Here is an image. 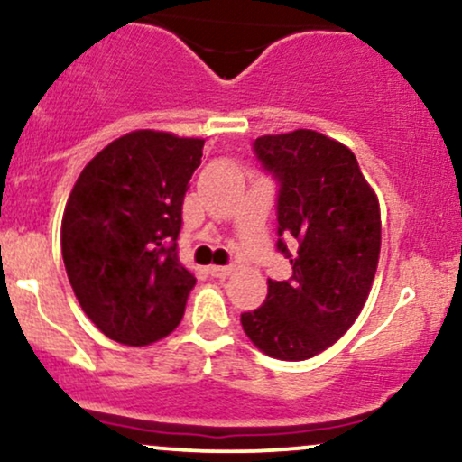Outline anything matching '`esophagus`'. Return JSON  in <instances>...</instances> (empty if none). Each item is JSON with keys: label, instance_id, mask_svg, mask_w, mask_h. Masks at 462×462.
<instances>
[{"label": "esophagus", "instance_id": "1", "mask_svg": "<svg viewBox=\"0 0 462 462\" xmlns=\"http://www.w3.org/2000/svg\"><path fill=\"white\" fill-rule=\"evenodd\" d=\"M206 272L213 275V278H226V275H230L232 267H224V264H210Z\"/></svg>", "mask_w": 462, "mask_h": 462}]
</instances>
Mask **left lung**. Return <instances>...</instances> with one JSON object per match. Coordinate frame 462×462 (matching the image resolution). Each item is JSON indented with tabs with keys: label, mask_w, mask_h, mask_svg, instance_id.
Segmentation results:
<instances>
[{
	"label": "left lung",
	"mask_w": 462,
	"mask_h": 462,
	"mask_svg": "<svg viewBox=\"0 0 462 462\" xmlns=\"http://www.w3.org/2000/svg\"><path fill=\"white\" fill-rule=\"evenodd\" d=\"M254 156L278 182L275 247L293 273L269 280L264 304L241 315L243 330L267 356L306 360L338 341L367 301L380 258L378 198L352 150L315 130L261 136Z\"/></svg>",
	"instance_id": "left-lung-1"
}]
</instances>
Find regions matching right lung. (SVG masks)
I'll return each instance as SVG.
<instances>
[{
	"label": "right lung",
	"mask_w": 462,
	"mask_h": 462,
	"mask_svg": "<svg viewBox=\"0 0 462 462\" xmlns=\"http://www.w3.org/2000/svg\"><path fill=\"white\" fill-rule=\"evenodd\" d=\"M201 139L136 130L79 173L62 215L73 293L106 337L150 346L182 321L195 278L178 258L182 204Z\"/></svg>",
	"instance_id": "obj_1"
}]
</instances>
